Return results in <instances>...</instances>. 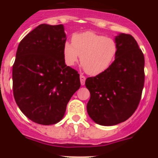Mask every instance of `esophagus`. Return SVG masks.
Here are the masks:
<instances>
[{
	"label": "esophagus",
	"mask_w": 158,
	"mask_h": 158,
	"mask_svg": "<svg viewBox=\"0 0 158 158\" xmlns=\"http://www.w3.org/2000/svg\"><path fill=\"white\" fill-rule=\"evenodd\" d=\"M85 77L83 76V75H80V82H81V85H85Z\"/></svg>",
	"instance_id": "obj_1"
}]
</instances>
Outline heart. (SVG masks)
Masks as SVG:
<instances>
[{"instance_id": "1", "label": "heart", "mask_w": 158, "mask_h": 158, "mask_svg": "<svg viewBox=\"0 0 158 158\" xmlns=\"http://www.w3.org/2000/svg\"><path fill=\"white\" fill-rule=\"evenodd\" d=\"M63 51L67 66H74L81 56V64L85 71L96 76L111 66L117 56L118 47L113 38L85 31L73 34L72 43L65 42Z\"/></svg>"}]
</instances>
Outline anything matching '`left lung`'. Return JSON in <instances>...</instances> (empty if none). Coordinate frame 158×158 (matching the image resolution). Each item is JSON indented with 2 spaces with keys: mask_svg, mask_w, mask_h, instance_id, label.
<instances>
[{
  "mask_svg": "<svg viewBox=\"0 0 158 158\" xmlns=\"http://www.w3.org/2000/svg\"><path fill=\"white\" fill-rule=\"evenodd\" d=\"M118 51L104 73L89 77V117L98 125L111 126L128 119L138 108L144 84V57L135 38L121 33L115 37Z\"/></svg>",
  "mask_w": 158,
  "mask_h": 158,
  "instance_id": "obj_1",
  "label": "left lung"
}]
</instances>
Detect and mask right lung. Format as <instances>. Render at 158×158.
I'll return each mask as SVG.
<instances>
[{
  "instance_id": "add662e5",
  "label": "right lung",
  "mask_w": 158,
  "mask_h": 158,
  "mask_svg": "<svg viewBox=\"0 0 158 158\" xmlns=\"http://www.w3.org/2000/svg\"><path fill=\"white\" fill-rule=\"evenodd\" d=\"M62 24H40L19 44L13 65V92L20 111L33 122L53 125L79 89L76 70L63 57L66 37Z\"/></svg>"
}]
</instances>
